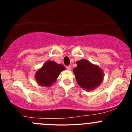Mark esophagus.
Segmentation results:
<instances>
[{
	"mask_svg": "<svg viewBox=\"0 0 132 132\" xmlns=\"http://www.w3.org/2000/svg\"><path fill=\"white\" fill-rule=\"evenodd\" d=\"M66 69H67L68 70H71V66H66Z\"/></svg>",
	"mask_w": 132,
	"mask_h": 132,
	"instance_id": "1",
	"label": "esophagus"
}]
</instances>
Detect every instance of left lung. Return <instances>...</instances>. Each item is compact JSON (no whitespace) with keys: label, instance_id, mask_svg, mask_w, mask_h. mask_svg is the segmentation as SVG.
Returning <instances> with one entry per match:
<instances>
[{"label":"left lung","instance_id":"1","mask_svg":"<svg viewBox=\"0 0 132 132\" xmlns=\"http://www.w3.org/2000/svg\"><path fill=\"white\" fill-rule=\"evenodd\" d=\"M77 66L73 69L78 84L86 90H93L98 87L103 80L102 70L85 59L77 62Z\"/></svg>","mask_w":132,"mask_h":132}]
</instances>
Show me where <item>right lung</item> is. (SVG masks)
<instances>
[{"label":"right lung","mask_w":132,"mask_h":132,"mask_svg":"<svg viewBox=\"0 0 132 132\" xmlns=\"http://www.w3.org/2000/svg\"><path fill=\"white\" fill-rule=\"evenodd\" d=\"M65 69L62 64L48 61L36 74V80L38 84L42 86H50L55 82L61 71Z\"/></svg>","instance_id":"add662e5"}]
</instances>
